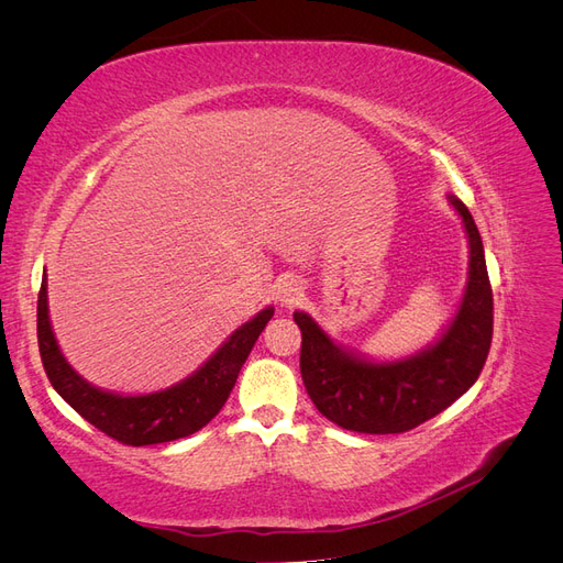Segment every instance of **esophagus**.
Here are the masks:
<instances>
[{"mask_svg":"<svg viewBox=\"0 0 563 563\" xmlns=\"http://www.w3.org/2000/svg\"><path fill=\"white\" fill-rule=\"evenodd\" d=\"M300 298H302V284L298 279H288L279 286V302L284 308H294Z\"/></svg>","mask_w":563,"mask_h":563,"instance_id":"obj_1","label":"esophagus"}]
</instances>
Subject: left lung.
<instances>
[{
  "instance_id": "8db88e82",
  "label": "left lung",
  "mask_w": 563,
  "mask_h": 563,
  "mask_svg": "<svg viewBox=\"0 0 563 563\" xmlns=\"http://www.w3.org/2000/svg\"><path fill=\"white\" fill-rule=\"evenodd\" d=\"M449 201L470 240L463 302L437 343L399 362H368L323 333L308 312H294L302 333L300 376L321 416L343 430L399 434L449 408L476 383L493 338V291L479 230L457 197Z\"/></svg>"
}]
</instances>
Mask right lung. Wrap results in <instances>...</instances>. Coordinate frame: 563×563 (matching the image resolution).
Returning <instances> with one entry per match:
<instances>
[{"mask_svg": "<svg viewBox=\"0 0 563 563\" xmlns=\"http://www.w3.org/2000/svg\"><path fill=\"white\" fill-rule=\"evenodd\" d=\"M272 314H275V308H265L246 321L244 327L236 329L190 378L162 391L139 397H122L114 395V391L98 389L65 362L48 321L46 272L37 300V340L51 385L84 420H89L93 428L117 439L119 444L150 446L190 437L211 418H216L228 401L249 352Z\"/></svg>", "mask_w": 563, "mask_h": 563, "instance_id": "right-lung-1", "label": "right lung"}]
</instances>
